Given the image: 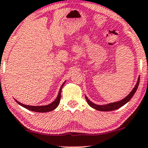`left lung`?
<instances>
[{
    "label": "left lung",
    "mask_w": 148,
    "mask_h": 148,
    "mask_svg": "<svg viewBox=\"0 0 148 148\" xmlns=\"http://www.w3.org/2000/svg\"><path fill=\"white\" fill-rule=\"evenodd\" d=\"M139 82H140V77H138L137 83H136V86H135L134 88L133 89V90L131 92V93H130L128 96L125 97L124 99H123L119 101H116V102H113V103H111V104H106V105H97V104H94V103L92 102V101H90V100L87 99L86 96H85V99H86L89 105L91 106V107L94 108L95 109H96V110L101 111V112H109V111L115 110V109H119L120 107H121L122 106H123L125 104H126L128 101H130V99L133 97V96L134 95V94L136 93V90H137L138 85H139Z\"/></svg>",
    "instance_id": "left-lung-1"
}]
</instances>
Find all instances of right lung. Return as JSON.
Instances as JSON below:
<instances>
[{
	"instance_id": "right-lung-1",
	"label": "right lung",
	"mask_w": 148,
	"mask_h": 148,
	"mask_svg": "<svg viewBox=\"0 0 148 148\" xmlns=\"http://www.w3.org/2000/svg\"><path fill=\"white\" fill-rule=\"evenodd\" d=\"M65 82H63V85H61V88H60V90H59V92H58V97H56V99L52 103L48 104V105H46V106H29V105H25V104H22V103L19 102L18 101H17V100H15V101H16V102L17 103V104H20V106H23V107H25V109H29V110H30V111H33V112H41V113L51 112V111L55 109L58 106V104H59L60 100H61V90H62V88H63V86L64 85Z\"/></svg>"
}]
</instances>
